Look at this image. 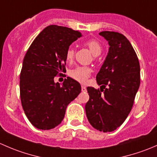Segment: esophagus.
Listing matches in <instances>:
<instances>
[{
  "label": "esophagus",
  "mask_w": 157,
  "mask_h": 157,
  "mask_svg": "<svg viewBox=\"0 0 157 157\" xmlns=\"http://www.w3.org/2000/svg\"><path fill=\"white\" fill-rule=\"evenodd\" d=\"M81 90H82V92H86V86H81Z\"/></svg>",
  "instance_id": "34e87169"
}]
</instances>
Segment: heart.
<instances>
[{
  "mask_svg": "<svg viewBox=\"0 0 157 157\" xmlns=\"http://www.w3.org/2000/svg\"><path fill=\"white\" fill-rule=\"evenodd\" d=\"M83 45L89 48L94 56H99L102 50V46L100 42L96 39H90L83 42ZM74 48L71 45L67 48L65 52V58L67 61H71L74 57ZM92 70L89 67H76L69 71L70 77H72L80 83H85L91 74Z\"/></svg>",
  "mask_w": 157,
  "mask_h": 157,
  "instance_id": "1",
  "label": "heart"
}]
</instances>
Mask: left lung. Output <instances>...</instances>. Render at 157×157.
Wrapping results in <instances>:
<instances>
[{"instance_id": "obj_1", "label": "left lung", "mask_w": 157, "mask_h": 157, "mask_svg": "<svg viewBox=\"0 0 157 157\" xmlns=\"http://www.w3.org/2000/svg\"><path fill=\"white\" fill-rule=\"evenodd\" d=\"M99 35L109 42V53L96 75L100 90L86 88L90 99L85 110L93 128L111 132L123 124L132 109L140 69L137 54L124 35L110 31Z\"/></svg>"}]
</instances>
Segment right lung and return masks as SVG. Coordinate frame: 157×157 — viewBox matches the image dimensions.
<instances>
[{"instance_id":"1","label":"right lung","mask_w":157,"mask_h":157,"mask_svg":"<svg viewBox=\"0 0 157 157\" xmlns=\"http://www.w3.org/2000/svg\"><path fill=\"white\" fill-rule=\"evenodd\" d=\"M81 36L71 28L50 25L26 52L20 75V99L26 117L38 129L58 126L68 104L81 91L80 83L71 77L62 85L54 81L55 77L66 72L67 48Z\"/></svg>"}]
</instances>
